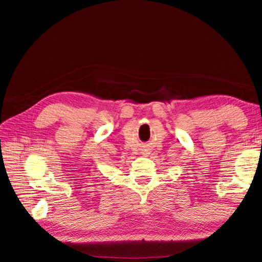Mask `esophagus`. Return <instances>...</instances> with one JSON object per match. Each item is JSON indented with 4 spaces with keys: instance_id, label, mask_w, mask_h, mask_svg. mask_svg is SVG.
I'll use <instances>...</instances> for the list:
<instances>
[{
    "instance_id": "34e87169",
    "label": "esophagus",
    "mask_w": 262,
    "mask_h": 262,
    "mask_svg": "<svg viewBox=\"0 0 262 262\" xmlns=\"http://www.w3.org/2000/svg\"><path fill=\"white\" fill-rule=\"evenodd\" d=\"M144 151H148V149H144Z\"/></svg>"
}]
</instances>
